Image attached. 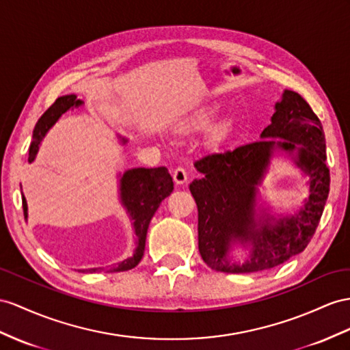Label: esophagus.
Returning <instances> with one entry per match:
<instances>
[{
	"instance_id": "esophagus-1",
	"label": "esophagus",
	"mask_w": 350,
	"mask_h": 350,
	"mask_svg": "<svg viewBox=\"0 0 350 350\" xmlns=\"http://www.w3.org/2000/svg\"><path fill=\"white\" fill-rule=\"evenodd\" d=\"M173 180L176 185H185L187 183V180H189V174H187L185 168L178 167L173 172Z\"/></svg>"
}]
</instances>
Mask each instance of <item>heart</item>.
I'll return each instance as SVG.
<instances>
[{
  "label": "heart",
  "mask_w": 350,
  "mask_h": 350,
  "mask_svg": "<svg viewBox=\"0 0 350 350\" xmlns=\"http://www.w3.org/2000/svg\"><path fill=\"white\" fill-rule=\"evenodd\" d=\"M214 115H216V112L211 111V109H205V111H201L196 113L192 121H191V125L195 129H205L208 127V125L213 122L214 120Z\"/></svg>",
  "instance_id": "heart-1"
}]
</instances>
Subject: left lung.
Instances as JSON below:
<instances>
[{"instance_id": "obj_1", "label": "left lung", "mask_w": 350, "mask_h": 350, "mask_svg": "<svg viewBox=\"0 0 350 350\" xmlns=\"http://www.w3.org/2000/svg\"><path fill=\"white\" fill-rule=\"evenodd\" d=\"M258 142L195 161L202 177L189 185L198 205V248L214 271L252 273L301 253L315 234L329 192L325 136L304 98L284 90ZM273 157H286L308 177V198L291 212L273 213L260 195ZM245 250L244 261L233 258Z\"/></svg>"}]
</instances>
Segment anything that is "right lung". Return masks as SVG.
<instances>
[{"label": "right lung", "instance_id": "right-lung-1", "mask_svg": "<svg viewBox=\"0 0 350 350\" xmlns=\"http://www.w3.org/2000/svg\"><path fill=\"white\" fill-rule=\"evenodd\" d=\"M84 102L77 98L75 94H66L59 97L57 100L53 103L49 109L42 113L38 120L37 125L33 129L32 142L29 148V158L28 161L32 163L38 154V149L42 139L50 129L55 125L59 118L64 113L70 109L83 106ZM120 142L125 145L129 140L118 136ZM174 185L173 178L170 176L168 170L165 167L158 168H129L124 173L118 174V196L120 202L124 207L125 213L129 214V219L131 220V226L134 230V250L130 257L125 258L122 262L113 263L109 266H98V267H90L81 269L83 272H124L130 271V269L136 267L142 260L143 253H145V244H146V235L149 223L154 217L155 211L158 210L159 204L165 200L167 196L173 192ZM23 204V214L25 220H28V202H26L25 196H22Z\"/></svg>", "mask_w": 350, "mask_h": 350}]
</instances>
